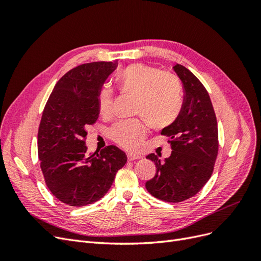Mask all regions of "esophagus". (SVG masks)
Returning a JSON list of instances; mask_svg holds the SVG:
<instances>
[{
    "mask_svg": "<svg viewBox=\"0 0 261 261\" xmlns=\"http://www.w3.org/2000/svg\"><path fill=\"white\" fill-rule=\"evenodd\" d=\"M140 155L139 154H135V153H127V159L128 161H133V160H137L140 159Z\"/></svg>",
    "mask_w": 261,
    "mask_h": 261,
    "instance_id": "34e87169",
    "label": "esophagus"
}]
</instances>
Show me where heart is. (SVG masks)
<instances>
[{"mask_svg":"<svg viewBox=\"0 0 261 261\" xmlns=\"http://www.w3.org/2000/svg\"><path fill=\"white\" fill-rule=\"evenodd\" d=\"M116 81L123 92L135 98L134 113L145 118L150 127L161 129L176 121L183 106L181 86L176 76L135 63L122 69ZM112 96L111 89L100 90L98 107L102 114H108L111 110ZM145 135L146 126L139 120L120 122L111 129L113 140L130 150L139 147Z\"/></svg>","mask_w":261,"mask_h":261,"instance_id":"1","label":"heart"}]
</instances>
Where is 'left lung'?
I'll return each mask as SVG.
<instances>
[{"label": "left lung", "mask_w": 261, "mask_h": 261, "mask_svg": "<svg viewBox=\"0 0 261 261\" xmlns=\"http://www.w3.org/2000/svg\"><path fill=\"white\" fill-rule=\"evenodd\" d=\"M173 70L183 84L184 102L176 121L161 132L170 137L172 152L154 162V176L146 181L147 191L158 199L180 202L195 196L209 180L218 155V124L209 94L191 70L180 64Z\"/></svg>", "instance_id": "left-lung-1"}]
</instances>
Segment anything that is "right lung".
I'll return each instance as SVG.
<instances>
[{"label": "right lung", "instance_id": "right-lung-1", "mask_svg": "<svg viewBox=\"0 0 261 261\" xmlns=\"http://www.w3.org/2000/svg\"><path fill=\"white\" fill-rule=\"evenodd\" d=\"M112 62L87 63L70 69L54 86L38 132V154L45 184L68 206L101 199L127 156L116 146L88 152L87 127L99 116L98 96L115 69Z\"/></svg>", "mask_w": 261, "mask_h": 261}]
</instances>
